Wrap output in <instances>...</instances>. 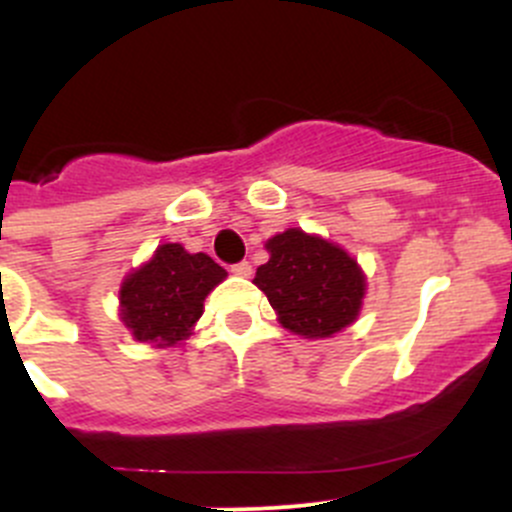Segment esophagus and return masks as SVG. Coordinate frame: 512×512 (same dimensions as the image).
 Instances as JSON below:
<instances>
[{
	"label": "esophagus",
	"mask_w": 512,
	"mask_h": 512,
	"mask_svg": "<svg viewBox=\"0 0 512 512\" xmlns=\"http://www.w3.org/2000/svg\"><path fill=\"white\" fill-rule=\"evenodd\" d=\"M230 272L235 277H250L252 275V265H250V262H237V265L230 267Z\"/></svg>",
	"instance_id": "esophagus-1"
}]
</instances>
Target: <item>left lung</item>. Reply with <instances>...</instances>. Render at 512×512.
I'll return each mask as SVG.
<instances>
[{
	"instance_id": "obj_1",
	"label": "left lung",
	"mask_w": 512,
	"mask_h": 512,
	"mask_svg": "<svg viewBox=\"0 0 512 512\" xmlns=\"http://www.w3.org/2000/svg\"><path fill=\"white\" fill-rule=\"evenodd\" d=\"M270 260L255 285L267 294L277 322L304 339H327L356 322L366 275L337 242L289 227L265 242Z\"/></svg>"
}]
</instances>
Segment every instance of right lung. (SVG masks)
<instances>
[{"mask_svg": "<svg viewBox=\"0 0 512 512\" xmlns=\"http://www.w3.org/2000/svg\"><path fill=\"white\" fill-rule=\"evenodd\" d=\"M227 272L205 252H188L178 242L156 252L123 277L118 317L136 342L168 349L183 344L203 317V302Z\"/></svg>", "mask_w": 512, "mask_h": 512, "instance_id": "obj_1", "label": "right lung"}]
</instances>
